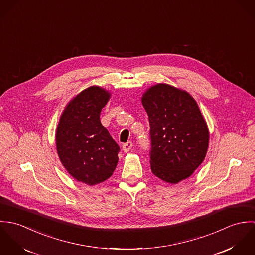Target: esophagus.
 Masks as SVG:
<instances>
[{
  "instance_id": "esophagus-1",
  "label": "esophagus",
  "mask_w": 255,
  "mask_h": 255,
  "mask_svg": "<svg viewBox=\"0 0 255 255\" xmlns=\"http://www.w3.org/2000/svg\"><path fill=\"white\" fill-rule=\"evenodd\" d=\"M131 148H132V142H131V141H128L127 143H125V144L123 145V151L127 153V152H128Z\"/></svg>"
}]
</instances>
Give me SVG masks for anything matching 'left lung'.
<instances>
[{
	"instance_id": "8db88e82",
	"label": "left lung",
	"mask_w": 255,
	"mask_h": 255,
	"mask_svg": "<svg viewBox=\"0 0 255 255\" xmlns=\"http://www.w3.org/2000/svg\"><path fill=\"white\" fill-rule=\"evenodd\" d=\"M141 102L150 124L152 173L176 184L201 165L209 145V129L194 98L167 83L146 89Z\"/></svg>"
}]
</instances>
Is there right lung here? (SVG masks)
<instances>
[{
    "label": "right lung",
    "instance_id": "add662e5",
    "mask_svg": "<svg viewBox=\"0 0 255 255\" xmlns=\"http://www.w3.org/2000/svg\"><path fill=\"white\" fill-rule=\"evenodd\" d=\"M110 97L98 85L83 89L65 107L56 130L60 161L73 179L88 185L108 180L119 161V145L100 121Z\"/></svg>",
    "mask_w": 255,
    "mask_h": 255
}]
</instances>
